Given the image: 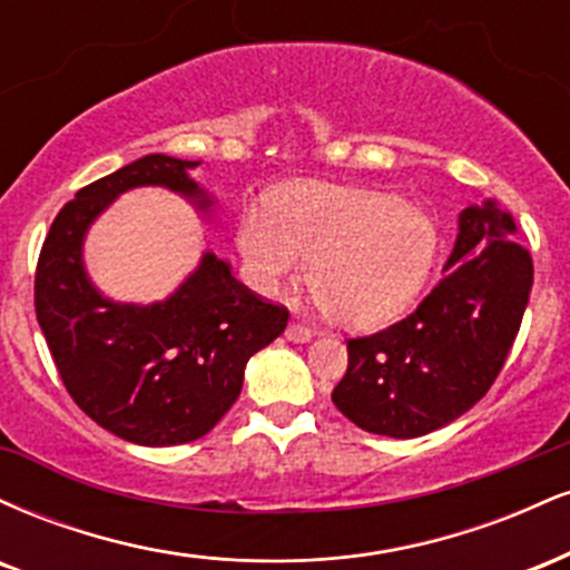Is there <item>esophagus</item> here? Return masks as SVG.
Here are the masks:
<instances>
[{"instance_id":"esophagus-1","label":"esophagus","mask_w":570,"mask_h":570,"mask_svg":"<svg viewBox=\"0 0 570 570\" xmlns=\"http://www.w3.org/2000/svg\"><path fill=\"white\" fill-rule=\"evenodd\" d=\"M286 337H289L292 343H307V340L313 337V330H307L305 324L292 322L289 326H286Z\"/></svg>"}]
</instances>
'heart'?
<instances>
[{"label":"heart","instance_id":"1","mask_svg":"<svg viewBox=\"0 0 570 570\" xmlns=\"http://www.w3.org/2000/svg\"><path fill=\"white\" fill-rule=\"evenodd\" d=\"M434 219L399 195L299 185L276 198V219L248 212L240 252L259 289L297 284L311 263V289L330 318L372 326L404 311L436 259Z\"/></svg>","mask_w":570,"mask_h":570}]
</instances>
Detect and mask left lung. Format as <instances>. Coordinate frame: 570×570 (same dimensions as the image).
I'll list each match as a JSON object with an SVG mask.
<instances>
[{"label":"left lung","instance_id":"left-lung-1","mask_svg":"<svg viewBox=\"0 0 570 570\" xmlns=\"http://www.w3.org/2000/svg\"><path fill=\"white\" fill-rule=\"evenodd\" d=\"M495 200L458 214L453 254L431 294L402 322L348 340L335 407L370 434L412 440L472 410L507 362L533 286L531 254L514 244Z\"/></svg>","mask_w":570,"mask_h":570}]
</instances>
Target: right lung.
<instances>
[{"mask_svg": "<svg viewBox=\"0 0 570 570\" xmlns=\"http://www.w3.org/2000/svg\"><path fill=\"white\" fill-rule=\"evenodd\" d=\"M195 166L144 155L82 187L58 212L37 263V322L69 396L98 426L144 448L208 434L238 399L248 358L289 322L284 305L248 292L214 252L153 305L115 303L94 286L82 263L90 225L136 187H166L208 212L214 200L189 176Z\"/></svg>", "mask_w": 570, "mask_h": 570, "instance_id": "obj_1", "label": "right lung"}]
</instances>
